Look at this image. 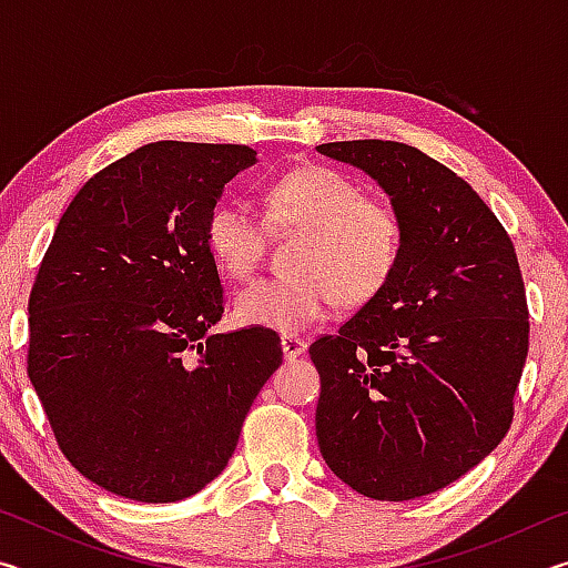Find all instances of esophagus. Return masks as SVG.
<instances>
[{"instance_id":"obj_1","label":"esophagus","mask_w":568,"mask_h":568,"mask_svg":"<svg viewBox=\"0 0 568 568\" xmlns=\"http://www.w3.org/2000/svg\"><path fill=\"white\" fill-rule=\"evenodd\" d=\"M281 343H283V353L287 361H295L297 355H303L307 348V343L301 338V335H283Z\"/></svg>"}]
</instances>
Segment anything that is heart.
<instances>
[{
  "mask_svg": "<svg viewBox=\"0 0 568 568\" xmlns=\"http://www.w3.org/2000/svg\"><path fill=\"white\" fill-rule=\"evenodd\" d=\"M275 233H295L291 275L267 277L237 293L245 325L297 333L323 321L338 301L363 305L396 273L403 255V217L386 197L365 195L358 180L328 165H303L265 190V220L245 200H223L207 217L205 237L217 265L235 277L257 271Z\"/></svg>",
  "mask_w": 568,
  "mask_h": 568,
  "instance_id": "b5f03b06",
  "label": "heart"
}]
</instances>
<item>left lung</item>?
I'll list each match as a JSON object with an SVG mask.
<instances>
[{
	"mask_svg": "<svg viewBox=\"0 0 568 568\" xmlns=\"http://www.w3.org/2000/svg\"><path fill=\"white\" fill-rule=\"evenodd\" d=\"M368 172L403 217L383 291L321 335L315 434L325 464L376 501H410L468 474L501 444L528 353L511 237L464 178L390 140L325 142Z\"/></svg>",
	"mask_w": 568,
	"mask_h": 568,
	"instance_id": "8db88e82",
	"label": "left lung"
}]
</instances>
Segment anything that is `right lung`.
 Listing matches in <instances>:
<instances>
[{
  "instance_id": "add662e5",
  "label": "right lung",
  "mask_w": 568,
  "mask_h": 568,
  "mask_svg": "<svg viewBox=\"0 0 568 568\" xmlns=\"http://www.w3.org/2000/svg\"><path fill=\"white\" fill-rule=\"evenodd\" d=\"M247 145L162 140L84 182L30 293L27 373L57 446L92 484L142 504L203 491L283 363L263 325L207 331L225 291L207 217Z\"/></svg>"
}]
</instances>
